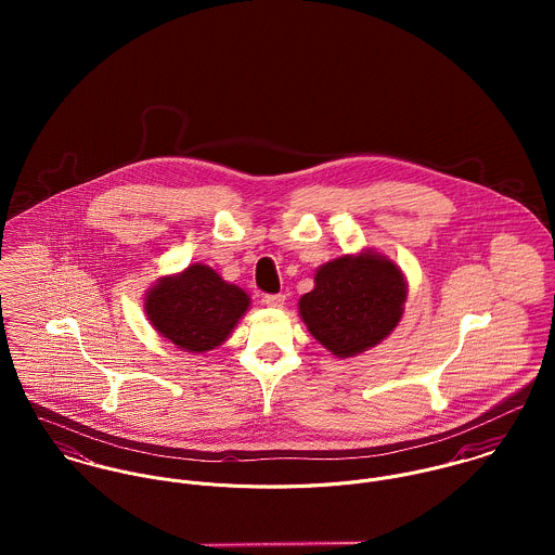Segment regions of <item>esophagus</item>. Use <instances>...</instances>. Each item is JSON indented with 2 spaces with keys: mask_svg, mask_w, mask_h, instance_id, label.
<instances>
[{
  "mask_svg": "<svg viewBox=\"0 0 555 555\" xmlns=\"http://www.w3.org/2000/svg\"><path fill=\"white\" fill-rule=\"evenodd\" d=\"M264 306H269V308H282L284 306V301H286V297L282 295V293H278V295H264Z\"/></svg>",
  "mask_w": 555,
  "mask_h": 555,
  "instance_id": "esophagus-1",
  "label": "esophagus"
}]
</instances>
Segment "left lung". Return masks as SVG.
<instances>
[{"label": "left lung", "instance_id": "1", "mask_svg": "<svg viewBox=\"0 0 555 555\" xmlns=\"http://www.w3.org/2000/svg\"><path fill=\"white\" fill-rule=\"evenodd\" d=\"M317 286L299 301L301 318L318 341L337 357L380 344L399 322L405 282L378 254L344 256L318 269Z\"/></svg>", "mask_w": 555, "mask_h": 555}]
</instances>
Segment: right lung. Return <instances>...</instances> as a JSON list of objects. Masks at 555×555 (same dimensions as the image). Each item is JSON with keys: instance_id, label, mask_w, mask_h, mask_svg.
I'll use <instances>...</instances> for the list:
<instances>
[{"instance_id": "right-lung-1", "label": "right lung", "mask_w": 555, "mask_h": 555, "mask_svg": "<svg viewBox=\"0 0 555 555\" xmlns=\"http://www.w3.org/2000/svg\"><path fill=\"white\" fill-rule=\"evenodd\" d=\"M247 304V295L227 284L214 269L192 264L181 275L156 284L145 299V310L152 324L175 346L205 352L229 337Z\"/></svg>"}]
</instances>
